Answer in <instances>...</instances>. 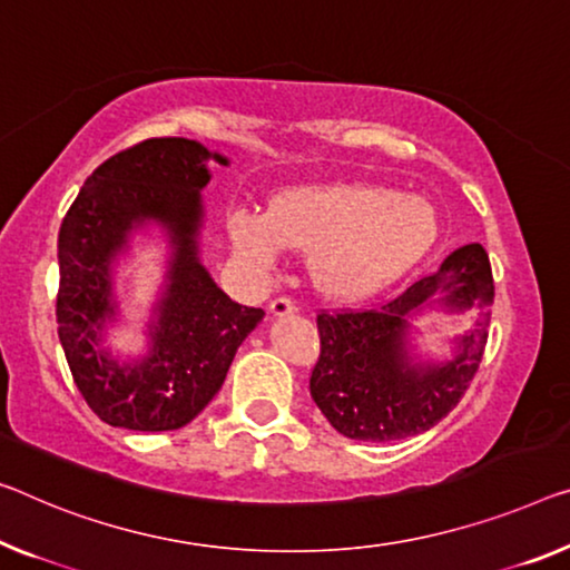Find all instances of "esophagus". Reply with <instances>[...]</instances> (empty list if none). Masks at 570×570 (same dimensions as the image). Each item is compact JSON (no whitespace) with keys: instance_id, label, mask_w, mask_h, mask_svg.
<instances>
[{"instance_id":"obj_1","label":"esophagus","mask_w":570,"mask_h":570,"mask_svg":"<svg viewBox=\"0 0 570 570\" xmlns=\"http://www.w3.org/2000/svg\"><path fill=\"white\" fill-rule=\"evenodd\" d=\"M269 313H273V315H291V313H297V305L287 295H279V297H275L273 303H269Z\"/></svg>"}]
</instances>
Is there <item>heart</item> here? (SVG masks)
<instances>
[{
    "label": "heart",
    "instance_id": "1",
    "mask_svg": "<svg viewBox=\"0 0 570 570\" xmlns=\"http://www.w3.org/2000/svg\"><path fill=\"white\" fill-rule=\"evenodd\" d=\"M239 255L269 273L285 249H311L318 291L341 301L366 297L407 273L438 236L428 200L374 186H321L279 194L267 214L239 208L229 218Z\"/></svg>",
    "mask_w": 570,
    "mask_h": 570
}]
</instances>
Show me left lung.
Returning <instances> with one entry per match:
<instances>
[{"label": "left lung", "instance_id": "obj_1", "mask_svg": "<svg viewBox=\"0 0 570 570\" xmlns=\"http://www.w3.org/2000/svg\"><path fill=\"white\" fill-rule=\"evenodd\" d=\"M442 293L450 312L480 305L478 326L458 340L449 363L420 365L406 352L409 318ZM494 301L492 265L481 244L443 259L438 273L372 311H321V356L311 372V397L341 435L384 443L417 435L459 405L484 356Z\"/></svg>", "mask_w": 570, "mask_h": 570}]
</instances>
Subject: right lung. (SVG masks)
I'll return each mask as SVG.
<instances>
[{
	"label": "right lung",
	"mask_w": 570,
	"mask_h": 570,
	"mask_svg": "<svg viewBox=\"0 0 570 570\" xmlns=\"http://www.w3.org/2000/svg\"><path fill=\"white\" fill-rule=\"evenodd\" d=\"M208 160L229 163L196 139H145L101 163L60 224L58 336L78 392L114 428L188 425L222 390L236 348L265 315L234 303L198 259ZM145 223L169 234V283L151 322V352L119 363L100 344L116 317L110 265Z\"/></svg>",
	"instance_id": "obj_1"
}]
</instances>
